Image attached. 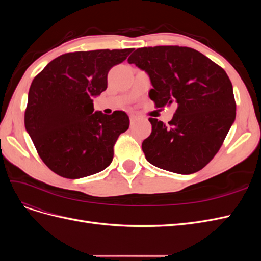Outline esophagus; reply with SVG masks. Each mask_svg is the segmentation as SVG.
Returning a JSON list of instances; mask_svg holds the SVG:
<instances>
[{"mask_svg":"<svg viewBox=\"0 0 261 261\" xmlns=\"http://www.w3.org/2000/svg\"><path fill=\"white\" fill-rule=\"evenodd\" d=\"M129 121H130V125H132V126H134V125L136 124V122L138 121V117H136V116L132 115V116L129 117Z\"/></svg>","mask_w":261,"mask_h":261,"instance_id":"34e87169","label":"esophagus"}]
</instances>
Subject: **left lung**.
I'll list each match as a JSON object with an SVG mask.
<instances>
[{
	"label": "left lung",
	"mask_w": 261,
	"mask_h": 261,
	"mask_svg": "<svg viewBox=\"0 0 261 261\" xmlns=\"http://www.w3.org/2000/svg\"><path fill=\"white\" fill-rule=\"evenodd\" d=\"M149 75L156 108L176 106L169 125L149 117L143 151L154 167L178 174L198 172L212 160L235 121L233 87L225 70L187 46L140 48L128 58Z\"/></svg>",
	"instance_id": "1"
}]
</instances>
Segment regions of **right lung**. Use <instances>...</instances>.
I'll use <instances>...</instances> for the list:
<instances>
[{
	"mask_svg": "<svg viewBox=\"0 0 261 261\" xmlns=\"http://www.w3.org/2000/svg\"><path fill=\"white\" fill-rule=\"evenodd\" d=\"M133 49L78 51L51 61L31 83L25 127L38 154L58 175L76 179L103 171L118 136L129 127L123 111L93 113L108 73Z\"/></svg>",
	"mask_w": 261,
	"mask_h": 261,
	"instance_id": "add662e5",
	"label": "right lung"
}]
</instances>
